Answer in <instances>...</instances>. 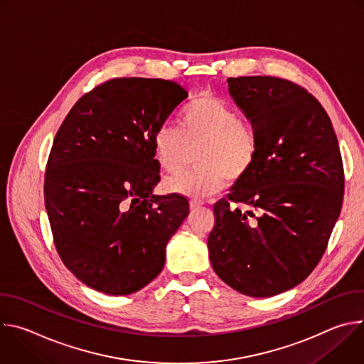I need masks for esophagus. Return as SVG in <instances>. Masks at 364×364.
Instances as JSON below:
<instances>
[{
    "label": "esophagus",
    "mask_w": 364,
    "mask_h": 364,
    "mask_svg": "<svg viewBox=\"0 0 364 364\" xmlns=\"http://www.w3.org/2000/svg\"><path fill=\"white\" fill-rule=\"evenodd\" d=\"M203 205V201L200 200H190V210H197Z\"/></svg>",
    "instance_id": "34e87169"
}]
</instances>
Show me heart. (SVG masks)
Instances as JSON below:
<instances>
[{"instance_id": "heart-1", "label": "heart", "mask_w": 364, "mask_h": 364, "mask_svg": "<svg viewBox=\"0 0 364 364\" xmlns=\"http://www.w3.org/2000/svg\"><path fill=\"white\" fill-rule=\"evenodd\" d=\"M198 145V168L166 178L167 193L201 198L219 193L228 180H243L256 161L259 144L250 122L240 119L225 100L201 93L181 111L178 128L161 125L152 136L155 159L168 173L177 171L188 149Z\"/></svg>"}]
</instances>
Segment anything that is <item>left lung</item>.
I'll list each match as a JSON object with an SVG mask.
<instances>
[{
    "instance_id": "1",
    "label": "left lung",
    "mask_w": 364,
    "mask_h": 364,
    "mask_svg": "<svg viewBox=\"0 0 364 364\" xmlns=\"http://www.w3.org/2000/svg\"><path fill=\"white\" fill-rule=\"evenodd\" d=\"M229 95L257 134L249 174L215 204L207 239L218 277L237 292L268 298L301 284L323 257L340 216L344 171L321 103L271 76L229 77Z\"/></svg>"
}]
</instances>
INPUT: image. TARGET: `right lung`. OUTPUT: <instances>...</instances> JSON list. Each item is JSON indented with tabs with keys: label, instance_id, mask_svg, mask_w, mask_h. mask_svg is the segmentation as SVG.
Wrapping results in <instances>:
<instances>
[{
	"label": "right lung",
	"instance_id": "obj_1",
	"mask_svg": "<svg viewBox=\"0 0 364 364\" xmlns=\"http://www.w3.org/2000/svg\"><path fill=\"white\" fill-rule=\"evenodd\" d=\"M187 97L163 79H112L82 96L60 125L44 177L59 256L85 285L129 295L163 271L188 216L178 194L157 196L152 136Z\"/></svg>",
	"mask_w": 364,
	"mask_h": 364
}]
</instances>
